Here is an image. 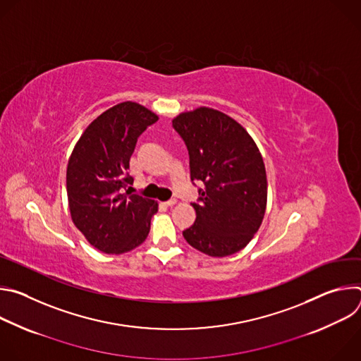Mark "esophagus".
I'll return each instance as SVG.
<instances>
[{
  "mask_svg": "<svg viewBox=\"0 0 361 361\" xmlns=\"http://www.w3.org/2000/svg\"><path fill=\"white\" fill-rule=\"evenodd\" d=\"M177 202V200L176 198H171V200H169V201H166L164 204L167 205V207H173V205Z\"/></svg>",
  "mask_w": 361,
  "mask_h": 361,
  "instance_id": "esophagus-1",
  "label": "esophagus"
}]
</instances>
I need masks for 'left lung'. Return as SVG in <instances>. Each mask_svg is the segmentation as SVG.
<instances>
[{
	"label": "left lung",
	"instance_id": "8db88e82",
	"mask_svg": "<svg viewBox=\"0 0 361 361\" xmlns=\"http://www.w3.org/2000/svg\"><path fill=\"white\" fill-rule=\"evenodd\" d=\"M190 154L191 181H202L195 223L183 231L195 250L226 257L259 231L267 205V176L259 147L227 114L200 107L173 120Z\"/></svg>",
	"mask_w": 361,
	"mask_h": 361
}]
</instances>
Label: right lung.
Listing matches in <instances>:
<instances>
[{
	"instance_id": "add662e5",
	"label": "right lung",
	"mask_w": 361,
	"mask_h": 361,
	"mask_svg": "<svg viewBox=\"0 0 361 361\" xmlns=\"http://www.w3.org/2000/svg\"><path fill=\"white\" fill-rule=\"evenodd\" d=\"M159 116L133 101L98 116L77 141L67 166L73 223L106 254H123L144 243L157 201L131 192L130 159L137 138Z\"/></svg>"
}]
</instances>
